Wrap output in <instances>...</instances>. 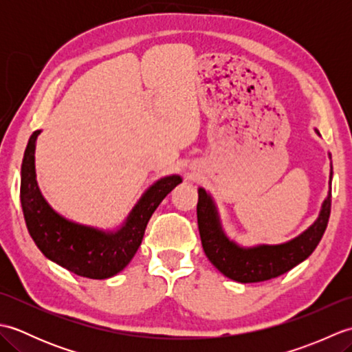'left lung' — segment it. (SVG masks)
Instances as JSON below:
<instances>
[{
  "mask_svg": "<svg viewBox=\"0 0 352 352\" xmlns=\"http://www.w3.org/2000/svg\"><path fill=\"white\" fill-rule=\"evenodd\" d=\"M318 133V131H316ZM333 172L330 175L331 183ZM331 212V192L320 208L319 218L294 241L281 245H258L241 248L223 234L213 199L198 189V228L201 243L208 260L228 278L239 283H258L280 276L300 265L315 251L322 239Z\"/></svg>",
  "mask_w": 352,
  "mask_h": 352,
  "instance_id": "obj_1",
  "label": "left lung"
}]
</instances>
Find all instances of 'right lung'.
<instances>
[{
  "instance_id": "obj_1",
  "label": "right lung",
  "mask_w": 352,
  "mask_h": 352,
  "mask_svg": "<svg viewBox=\"0 0 352 352\" xmlns=\"http://www.w3.org/2000/svg\"><path fill=\"white\" fill-rule=\"evenodd\" d=\"M39 133L37 130L30 136L21 166V206L28 233L45 257L68 271L92 280L110 278L130 263L151 214L182 178L170 175L154 183L118 231L106 233L80 226L52 210L37 188L34 148Z\"/></svg>"
}]
</instances>
